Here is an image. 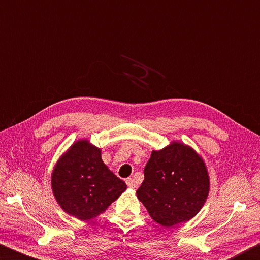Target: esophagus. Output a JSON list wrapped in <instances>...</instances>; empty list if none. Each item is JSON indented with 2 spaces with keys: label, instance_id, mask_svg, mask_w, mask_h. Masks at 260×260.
Here are the masks:
<instances>
[{
  "label": "esophagus",
  "instance_id": "34e87169",
  "mask_svg": "<svg viewBox=\"0 0 260 260\" xmlns=\"http://www.w3.org/2000/svg\"><path fill=\"white\" fill-rule=\"evenodd\" d=\"M125 183H126L127 187H129V188H135L136 186H137V185H136V181H135L134 178H127L125 180Z\"/></svg>",
  "mask_w": 260,
  "mask_h": 260
}]
</instances>
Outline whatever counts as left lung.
Listing matches in <instances>:
<instances>
[{"label":"left lung","instance_id":"8db88e82","mask_svg":"<svg viewBox=\"0 0 260 260\" xmlns=\"http://www.w3.org/2000/svg\"><path fill=\"white\" fill-rule=\"evenodd\" d=\"M144 176L137 198L149 216L165 227L192 219L201 210L210 188L202 157L177 142L152 152Z\"/></svg>","mask_w":260,"mask_h":260}]
</instances>
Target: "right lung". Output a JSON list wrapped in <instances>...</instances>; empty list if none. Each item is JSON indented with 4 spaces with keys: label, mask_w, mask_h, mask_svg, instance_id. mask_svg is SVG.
I'll list each match as a JSON object with an SVG mask.
<instances>
[{
    "label": "right lung",
    "mask_w": 260,
    "mask_h": 260,
    "mask_svg": "<svg viewBox=\"0 0 260 260\" xmlns=\"http://www.w3.org/2000/svg\"><path fill=\"white\" fill-rule=\"evenodd\" d=\"M59 206L80 220L97 217L126 189L102 160L100 149L79 140L59 158L51 176Z\"/></svg>",
    "instance_id": "1"
}]
</instances>
